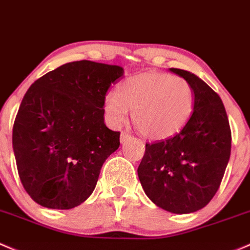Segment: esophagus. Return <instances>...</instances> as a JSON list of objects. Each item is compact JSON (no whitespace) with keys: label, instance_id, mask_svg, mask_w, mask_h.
Returning <instances> with one entry per match:
<instances>
[{"label":"esophagus","instance_id":"esophagus-1","mask_svg":"<svg viewBox=\"0 0 250 250\" xmlns=\"http://www.w3.org/2000/svg\"><path fill=\"white\" fill-rule=\"evenodd\" d=\"M132 138V135H129V134L128 133H125V132H122L121 133V143H125V141H128L129 140V139Z\"/></svg>","mask_w":250,"mask_h":250}]
</instances>
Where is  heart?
<instances>
[{"mask_svg":"<svg viewBox=\"0 0 250 250\" xmlns=\"http://www.w3.org/2000/svg\"><path fill=\"white\" fill-rule=\"evenodd\" d=\"M194 91L186 79L167 73H141L125 79L117 94L110 92L104 99V112L115 127L133 112L135 129L152 140L175 135L187 125L194 110Z\"/></svg>","mask_w":250,"mask_h":250,"instance_id":"1","label":"heart"}]
</instances>
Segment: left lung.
<instances>
[{
  "mask_svg": "<svg viewBox=\"0 0 250 250\" xmlns=\"http://www.w3.org/2000/svg\"><path fill=\"white\" fill-rule=\"evenodd\" d=\"M194 91V110L172 138L146 144L138 167L146 195L160 208L187 214L206 206L230 159L231 129L222 99L193 73L170 68Z\"/></svg>",
  "mask_w": 250,
  "mask_h": 250,
  "instance_id": "1",
  "label": "left lung"
}]
</instances>
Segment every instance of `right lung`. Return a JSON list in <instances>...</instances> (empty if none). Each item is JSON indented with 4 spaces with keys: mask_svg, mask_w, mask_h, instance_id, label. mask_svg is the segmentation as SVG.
<instances>
[{
    "mask_svg": "<svg viewBox=\"0 0 250 250\" xmlns=\"http://www.w3.org/2000/svg\"><path fill=\"white\" fill-rule=\"evenodd\" d=\"M123 75L120 65L75 61L31 85L13 127L18 172L28 195L43 207L83 204L105 159L120 146V132L104 123V99Z\"/></svg>",
    "mask_w": 250,
    "mask_h": 250,
    "instance_id": "obj_1",
    "label": "right lung"
}]
</instances>
